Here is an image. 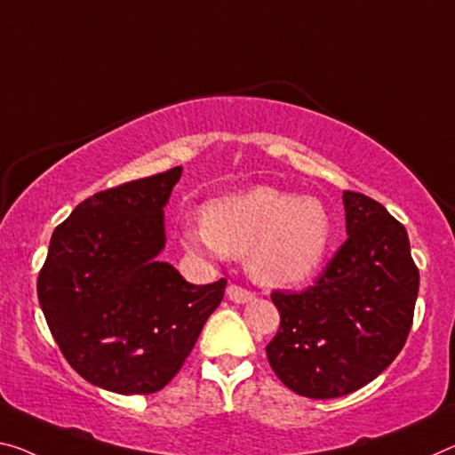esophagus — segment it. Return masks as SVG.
<instances>
[{"label":"esophagus","mask_w":455,"mask_h":455,"mask_svg":"<svg viewBox=\"0 0 455 455\" xmlns=\"http://www.w3.org/2000/svg\"><path fill=\"white\" fill-rule=\"evenodd\" d=\"M227 295L230 301H235V304H249V301L255 299V293H251L241 285H228Z\"/></svg>","instance_id":"obj_1"}]
</instances>
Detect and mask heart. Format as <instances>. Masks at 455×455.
I'll return each mask as SVG.
<instances>
[{
    "mask_svg": "<svg viewBox=\"0 0 455 455\" xmlns=\"http://www.w3.org/2000/svg\"><path fill=\"white\" fill-rule=\"evenodd\" d=\"M204 227H186L182 244L206 259L247 255V271L265 287L304 283L330 244V216L320 200L255 186L211 202Z\"/></svg>",
    "mask_w": 455,
    "mask_h": 455,
    "instance_id": "heart-1",
    "label": "heart"
}]
</instances>
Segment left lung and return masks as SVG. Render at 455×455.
I'll list each match as a JSON object with an SVG mask.
<instances>
[{
	"instance_id": "left-lung-1",
	"label": "left lung",
	"mask_w": 455,
	"mask_h": 455,
	"mask_svg": "<svg viewBox=\"0 0 455 455\" xmlns=\"http://www.w3.org/2000/svg\"><path fill=\"white\" fill-rule=\"evenodd\" d=\"M346 235L306 291H273L281 323L267 358L281 383L309 399L358 391L399 355L413 323L419 271L405 227L383 204L344 192Z\"/></svg>"
}]
</instances>
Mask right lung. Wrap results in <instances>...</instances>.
<instances>
[{
    "mask_svg": "<svg viewBox=\"0 0 455 455\" xmlns=\"http://www.w3.org/2000/svg\"><path fill=\"white\" fill-rule=\"evenodd\" d=\"M180 178L182 165L97 192L50 239L40 307L68 364L105 391L164 388L225 295L227 279L194 285L160 261Z\"/></svg>",
    "mask_w": 455,
    "mask_h": 455,
    "instance_id": "add662e5",
    "label": "right lung"
}]
</instances>
